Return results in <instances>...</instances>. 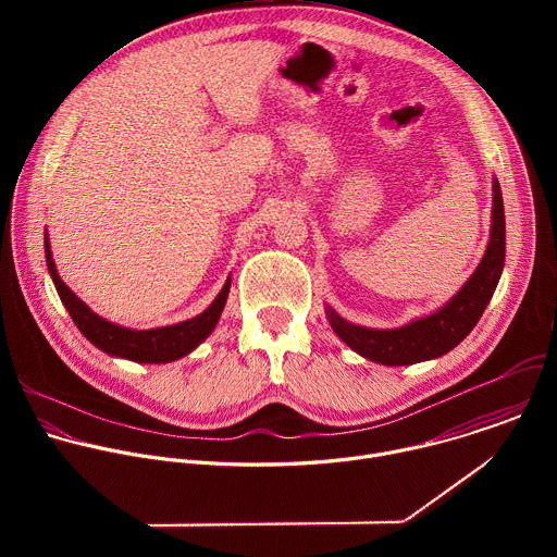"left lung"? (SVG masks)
Masks as SVG:
<instances>
[{"mask_svg": "<svg viewBox=\"0 0 557 557\" xmlns=\"http://www.w3.org/2000/svg\"><path fill=\"white\" fill-rule=\"evenodd\" d=\"M505 267V207L498 181H494V209L487 251L462 288L436 312L401 329H366L346 322L331 306L329 322L337 337L361 357L383 366H410L443 357L458 346L483 317Z\"/></svg>", "mask_w": 557, "mask_h": 557, "instance_id": "obj_1", "label": "left lung"}]
</instances>
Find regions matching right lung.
I'll list each match as a JSON object with an SVG mask.
<instances>
[{
	"label": "right lung",
	"instance_id": "right-lung-1",
	"mask_svg": "<svg viewBox=\"0 0 557 557\" xmlns=\"http://www.w3.org/2000/svg\"><path fill=\"white\" fill-rule=\"evenodd\" d=\"M46 264L65 310L70 312L76 329L84 333V337L90 339V344H95L99 350L112 357H123L138 363H170L189 355L215 329L231 288V277H228L222 290L218 293V297L211 301V306L205 312L196 314L194 320H187L174 326L151 329V331H132L103 320V317L92 312L63 284L50 253L48 233H46Z\"/></svg>",
	"mask_w": 557,
	"mask_h": 557
}]
</instances>
